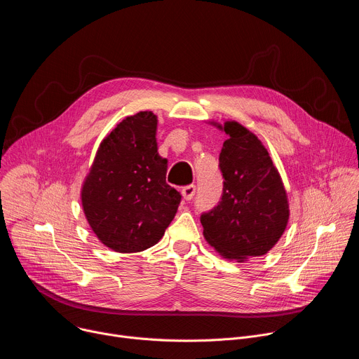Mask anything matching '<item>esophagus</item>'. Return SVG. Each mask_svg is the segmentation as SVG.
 Listing matches in <instances>:
<instances>
[{
  "instance_id": "34e87169",
  "label": "esophagus",
  "mask_w": 359,
  "mask_h": 359,
  "mask_svg": "<svg viewBox=\"0 0 359 359\" xmlns=\"http://www.w3.org/2000/svg\"><path fill=\"white\" fill-rule=\"evenodd\" d=\"M194 193H196V186L194 184H189V186L182 189V196H183L184 200H191Z\"/></svg>"
}]
</instances>
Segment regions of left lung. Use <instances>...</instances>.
<instances>
[{
    "label": "left lung",
    "mask_w": 359,
    "mask_h": 359,
    "mask_svg": "<svg viewBox=\"0 0 359 359\" xmlns=\"http://www.w3.org/2000/svg\"><path fill=\"white\" fill-rule=\"evenodd\" d=\"M220 153L223 196L200 217L203 236L223 259L245 262L267 254L285 231L290 208L285 187L262 140L236 121L224 125Z\"/></svg>",
    "instance_id": "obj_1"
}]
</instances>
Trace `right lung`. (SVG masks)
I'll return each instance as SVG.
<instances>
[{"label": "right lung", "mask_w": 359, "mask_h": 359, "mask_svg": "<svg viewBox=\"0 0 359 359\" xmlns=\"http://www.w3.org/2000/svg\"><path fill=\"white\" fill-rule=\"evenodd\" d=\"M158 116L125 118L100 142L81 201L97 240L116 252L155 245L175 219L180 193L166 183L168 159L158 153Z\"/></svg>", "instance_id": "add662e5"}]
</instances>
